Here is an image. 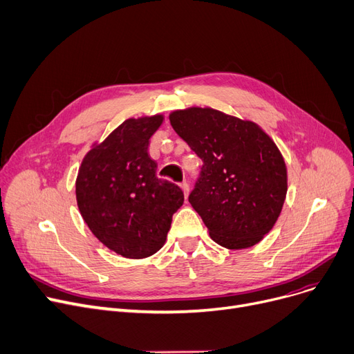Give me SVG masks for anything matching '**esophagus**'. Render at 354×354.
<instances>
[{
	"instance_id": "1",
	"label": "esophagus",
	"mask_w": 354,
	"mask_h": 354,
	"mask_svg": "<svg viewBox=\"0 0 354 354\" xmlns=\"http://www.w3.org/2000/svg\"><path fill=\"white\" fill-rule=\"evenodd\" d=\"M180 187L183 189V192H184V196H189V190H190V186H189V183L187 181H183L181 184H180Z\"/></svg>"
}]
</instances>
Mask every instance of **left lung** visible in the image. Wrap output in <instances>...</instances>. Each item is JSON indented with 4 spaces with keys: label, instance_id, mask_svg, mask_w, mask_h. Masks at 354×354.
I'll use <instances>...</instances> for the list:
<instances>
[{
    "label": "left lung",
    "instance_id": "obj_1",
    "mask_svg": "<svg viewBox=\"0 0 354 354\" xmlns=\"http://www.w3.org/2000/svg\"><path fill=\"white\" fill-rule=\"evenodd\" d=\"M178 136L203 160L189 196L210 238L227 249L257 245L278 221L287 196V167L255 122L213 108L170 113Z\"/></svg>",
    "mask_w": 354,
    "mask_h": 354
}]
</instances>
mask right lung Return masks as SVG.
Wrapping results in <instances>:
<instances>
[{"instance_id":"1","label":"right lung","mask_w":354,"mask_h":354,"mask_svg":"<svg viewBox=\"0 0 354 354\" xmlns=\"http://www.w3.org/2000/svg\"><path fill=\"white\" fill-rule=\"evenodd\" d=\"M162 115L129 118L92 145L76 178L77 207L106 248L129 259L154 255L165 243L173 214L183 206L177 184L157 177L149 138Z\"/></svg>"}]
</instances>
